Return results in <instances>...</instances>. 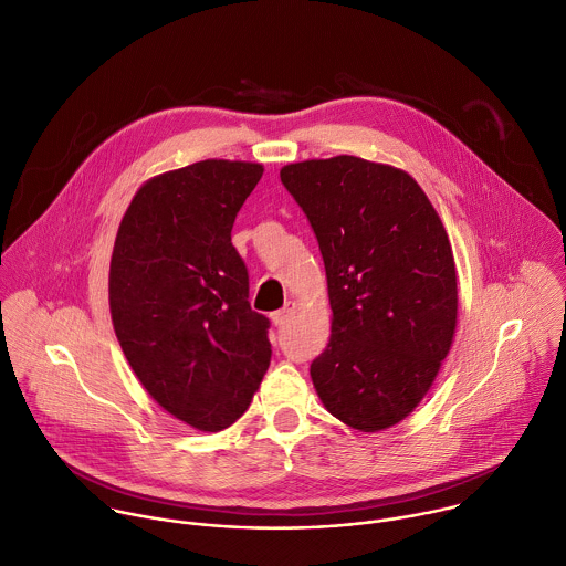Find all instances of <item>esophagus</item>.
<instances>
[{"label":"esophagus","mask_w":566,"mask_h":566,"mask_svg":"<svg viewBox=\"0 0 566 566\" xmlns=\"http://www.w3.org/2000/svg\"><path fill=\"white\" fill-rule=\"evenodd\" d=\"M295 311H297V304L295 302H286L282 311L273 313V324L275 326H286L295 317Z\"/></svg>","instance_id":"34e87169"}]
</instances>
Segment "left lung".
<instances>
[{
	"mask_svg": "<svg viewBox=\"0 0 566 566\" xmlns=\"http://www.w3.org/2000/svg\"><path fill=\"white\" fill-rule=\"evenodd\" d=\"M324 258L331 342L311 364L324 408L348 428L403 421L432 388L459 315L448 231L403 169L333 156L280 169Z\"/></svg>",
	"mask_w": 566,
	"mask_h": 566,
	"instance_id": "left-lung-1",
	"label": "left lung"
}]
</instances>
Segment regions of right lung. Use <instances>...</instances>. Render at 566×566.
Instances as JSON below:
<instances>
[{"mask_svg": "<svg viewBox=\"0 0 566 566\" xmlns=\"http://www.w3.org/2000/svg\"><path fill=\"white\" fill-rule=\"evenodd\" d=\"M247 160L207 158L134 193L109 260V315L140 386L174 419L220 432L251 406L271 364L269 319L249 304L231 244L262 178Z\"/></svg>", "mask_w": 566, "mask_h": 566, "instance_id": "right-lung-1", "label": "right lung"}]
</instances>
